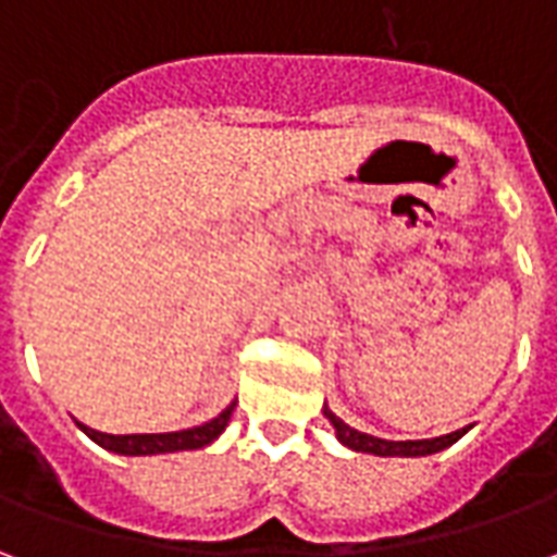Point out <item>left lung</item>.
Here are the masks:
<instances>
[{
	"instance_id": "1",
	"label": "left lung",
	"mask_w": 557,
	"mask_h": 557,
	"mask_svg": "<svg viewBox=\"0 0 557 557\" xmlns=\"http://www.w3.org/2000/svg\"><path fill=\"white\" fill-rule=\"evenodd\" d=\"M325 418L334 423V430H337V438L351 450H358V454H375V456H430L438 454L444 447H450L454 442H459L462 435L468 432V426L456 432H447V435H438V438H418V442H387V438H375V435H367V432L351 430L349 423H343V420L334 414V411L325 406Z\"/></svg>"
}]
</instances>
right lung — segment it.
I'll return each instance as SVG.
<instances>
[{
  "mask_svg": "<svg viewBox=\"0 0 557 557\" xmlns=\"http://www.w3.org/2000/svg\"><path fill=\"white\" fill-rule=\"evenodd\" d=\"M232 411H235V403L220 411L218 418L208 420L202 426H194V430L182 432H148V435H110V432H98L86 426V423H77L79 430L89 435L91 442L101 444L103 450H113V454L122 456H151V454H175V450H196V447H206L218 438L220 432L226 430Z\"/></svg>",
  "mask_w": 557,
  "mask_h": 557,
  "instance_id": "right-lung-1",
  "label": "right lung"
}]
</instances>
